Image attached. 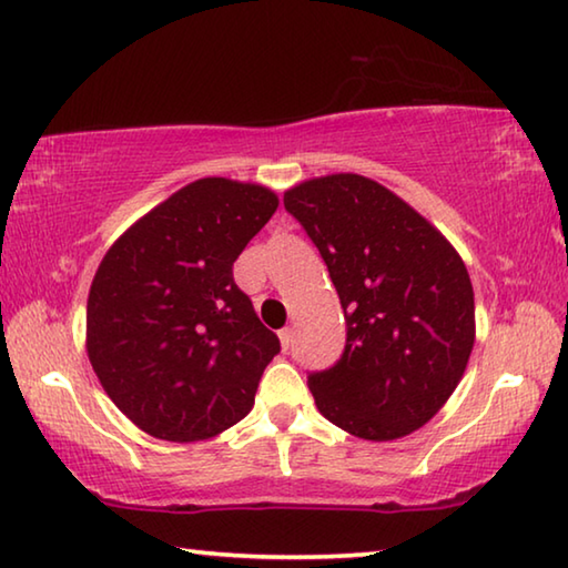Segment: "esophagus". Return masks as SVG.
I'll return each mask as SVG.
<instances>
[{
    "label": "esophagus",
    "instance_id": "1",
    "mask_svg": "<svg viewBox=\"0 0 568 568\" xmlns=\"http://www.w3.org/2000/svg\"><path fill=\"white\" fill-rule=\"evenodd\" d=\"M277 338H281L283 351H287V348H291V343H293V331L291 328H283L281 333H277Z\"/></svg>",
    "mask_w": 568,
    "mask_h": 568
}]
</instances>
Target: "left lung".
Masks as SVG:
<instances>
[{
  "mask_svg": "<svg viewBox=\"0 0 568 568\" xmlns=\"http://www.w3.org/2000/svg\"><path fill=\"white\" fill-rule=\"evenodd\" d=\"M283 205L328 265L345 315L338 363L307 373L315 406L365 440L408 436L440 410L474 348V287L454 245L363 175L315 178Z\"/></svg>",
  "mask_w": 568,
  "mask_h": 568,
  "instance_id": "obj_1",
  "label": "left lung"
}]
</instances>
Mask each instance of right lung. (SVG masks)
Listing matches in <instances>:
<instances>
[{
    "instance_id": "obj_1",
    "label": "right lung",
    "mask_w": 568,
    "mask_h": 568,
    "mask_svg": "<svg viewBox=\"0 0 568 568\" xmlns=\"http://www.w3.org/2000/svg\"><path fill=\"white\" fill-rule=\"evenodd\" d=\"M277 210L263 185L203 178L140 217L94 273L88 355L114 406L162 440H200L255 403L281 341L233 263Z\"/></svg>"
}]
</instances>
